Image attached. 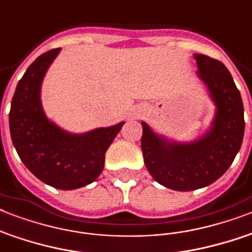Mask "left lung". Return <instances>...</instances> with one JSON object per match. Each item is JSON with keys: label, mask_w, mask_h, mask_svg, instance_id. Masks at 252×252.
<instances>
[{"label": "left lung", "mask_w": 252, "mask_h": 252, "mask_svg": "<svg viewBox=\"0 0 252 252\" xmlns=\"http://www.w3.org/2000/svg\"><path fill=\"white\" fill-rule=\"evenodd\" d=\"M197 77L208 89L216 112L211 128L189 142L168 140L142 122L144 162L154 180L174 191L207 187L222 176L241 149L243 103L230 72L219 60L193 55Z\"/></svg>", "instance_id": "obj_1"}]
</instances>
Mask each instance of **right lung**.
<instances>
[{
  "label": "right lung",
  "instance_id": "obj_1",
  "mask_svg": "<svg viewBox=\"0 0 252 252\" xmlns=\"http://www.w3.org/2000/svg\"><path fill=\"white\" fill-rule=\"evenodd\" d=\"M60 48L43 53L18 82L9 114L13 145L25 166L59 189L93 183L103 171L104 154L124 123L86 133H69L51 122L41 106V84Z\"/></svg>",
  "mask_w": 252,
  "mask_h": 252
}]
</instances>
